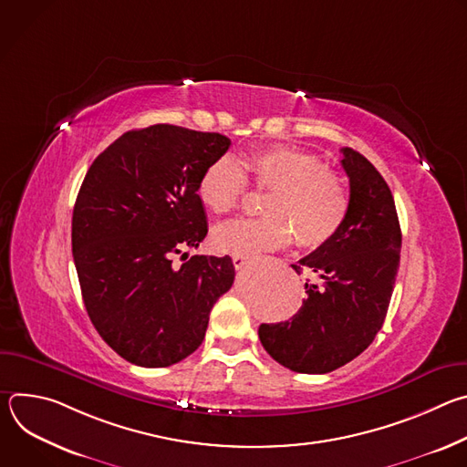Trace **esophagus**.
<instances>
[{"instance_id": "1", "label": "esophagus", "mask_w": 467, "mask_h": 467, "mask_svg": "<svg viewBox=\"0 0 467 467\" xmlns=\"http://www.w3.org/2000/svg\"><path fill=\"white\" fill-rule=\"evenodd\" d=\"M249 260H251V256H244V254H234V256H233V264H234L236 270L245 268V265L249 264Z\"/></svg>"}]
</instances>
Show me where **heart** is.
Segmentation results:
<instances>
[{"instance_id":"1","label":"heart","mask_w":467,"mask_h":467,"mask_svg":"<svg viewBox=\"0 0 467 467\" xmlns=\"http://www.w3.org/2000/svg\"><path fill=\"white\" fill-rule=\"evenodd\" d=\"M245 175L272 190L264 199L262 218H236L216 227L213 244L229 254L251 256L296 240L319 247L335 236L349 211L342 179L323 161L305 150L274 146L253 150L236 162L229 157L211 162L197 181V199L207 211H233L245 192Z\"/></svg>"}]
</instances>
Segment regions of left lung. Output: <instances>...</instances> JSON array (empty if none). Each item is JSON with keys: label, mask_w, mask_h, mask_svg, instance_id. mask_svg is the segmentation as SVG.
Instances as JSON below:
<instances>
[{"label": "left lung", "mask_w": 467, "mask_h": 467, "mask_svg": "<svg viewBox=\"0 0 467 467\" xmlns=\"http://www.w3.org/2000/svg\"><path fill=\"white\" fill-rule=\"evenodd\" d=\"M349 211L342 229L292 268L319 277L306 283L297 314L262 323L258 338L281 366L328 373L357 358L375 340L391 299L401 253V227L389 186L358 151L342 150Z\"/></svg>", "instance_id": "left-lung-1"}]
</instances>
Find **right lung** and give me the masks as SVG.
<instances>
[{
	"label": "right lung",
	"instance_id": "obj_1",
	"mask_svg": "<svg viewBox=\"0 0 467 467\" xmlns=\"http://www.w3.org/2000/svg\"><path fill=\"white\" fill-rule=\"evenodd\" d=\"M229 146L220 132L157 123L123 132L85 175L72 218L81 294L99 337L130 364L168 368L192 355L233 286L229 254L184 253L209 231L197 181Z\"/></svg>",
	"mask_w": 467,
	"mask_h": 467
}]
</instances>
